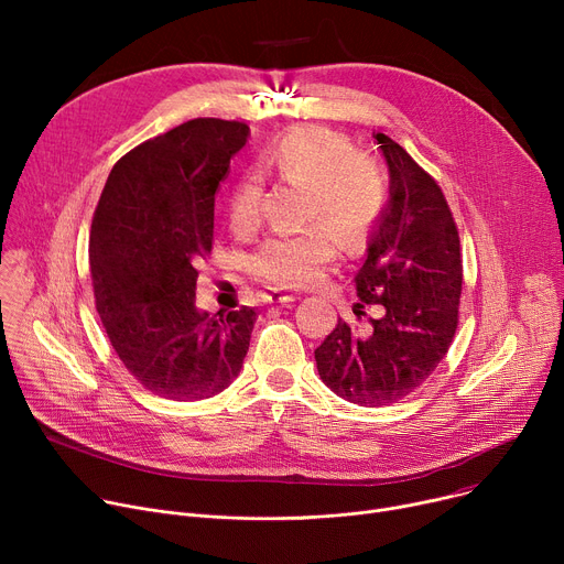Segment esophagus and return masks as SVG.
Here are the masks:
<instances>
[{
    "label": "esophagus",
    "instance_id": "obj_1",
    "mask_svg": "<svg viewBox=\"0 0 564 564\" xmlns=\"http://www.w3.org/2000/svg\"><path fill=\"white\" fill-rule=\"evenodd\" d=\"M267 300H270L272 304H292L294 300H297V294H292V292H281V290H274L272 294H270V297H267Z\"/></svg>",
    "mask_w": 564,
    "mask_h": 564
}]
</instances>
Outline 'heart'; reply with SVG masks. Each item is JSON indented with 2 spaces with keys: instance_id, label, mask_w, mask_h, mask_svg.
<instances>
[{
  "instance_id": "b5f03b06",
  "label": "heart",
  "mask_w": 564,
  "mask_h": 564,
  "mask_svg": "<svg viewBox=\"0 0 564 564\" xmlns=\"http://www.w3.org/2000/svg\"><path fill=\"white\" fill-rule=\"evenodd\" d=\"M256 173L245 175L230 194L228 217L237 235H249L262 219V181L302 189L300 232H279L251 260L258 279L274 285H308L322 279L336 256V240L361 249L389 205L383 171L338 132L327 128H294L274 139L258 155Z\"/></svg>"
}]
</instances>
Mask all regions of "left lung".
Listing matches in <instances>:
<instances>
[{"label": "left lung", "instance_id": "left-lung-1", "mask_svg": "<svg viewBox=\"0 0 564 564\" xmlns=\"http://www.w3.org/2000/svg\"><path fill=\"white\" fill-rule=\"evenodd\" d=\"M389 164V205L354 274L364 315L379 304L368 332L338 319L315 349L319 379L343 400L383 406L413 393L446 357L462 297L459 232L434 177L400 143L375 134Z\"/></svg>", "mask_w": 564, "mask_h": 564}]
</instances>
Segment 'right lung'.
Returning <instances> with one entry per match:
<instances>
[{"label": "right lung", "instance_id": "right-lung-1", "mask_svg": "<svg viewBox=\"0 0 564 564\" xmlns=\"http://www.w3.org/2000/svg\"><path fill=\"white\" fill-rule=\"evenodd\" d=\"M249 126L194 118L118 160L91 224V279L107 338L151 393L194 402L240 375L256 311L196 306L213 251L215 194Z\"/></svg>", "mask_w": 564, "mask_h": 564}]
</instances>
